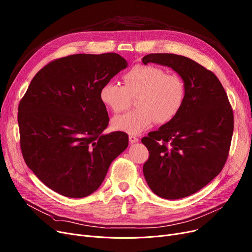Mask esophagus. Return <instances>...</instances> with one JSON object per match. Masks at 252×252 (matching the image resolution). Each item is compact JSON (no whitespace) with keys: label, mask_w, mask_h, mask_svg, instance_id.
<instances>
[{"label":"esophagus","mask_w":252,"mask_h":252,"mask_svg":"<svg viewBox=\"0 0 252 252\" xmlns=\"http://www.w3.org/2000/svg\"><path fill=\"white\" fill-rule=\"evenodd\" d=\"M128 140H129V142L133 144V143H137L138 141H139V139L136 137V136H133V135H130L129 137H128Z\"/></svg>","instance_id":"esophagus-1"}]
</instances>
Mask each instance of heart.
<instances>
[{
    "label": "heart",
    "instance_id": "1",
    "mask_svg": "<svg viewBox=\"0 0 252 252\" xmlns=\"http://www.w3.org/2000/svg\"><path fill=\"white\" fill-rule=\"evenodd\" d=\"M124 86L115 82L104 84L100 89V100L112 112L126 110L136 98V109L115 116L112 126L137 135L154 122L163 125L174 119L181 110L186 87L181 76L166 73L153 65H136L123 76Z\"/></svg>",
    "mask_w": 252,
    "mask_h": 252
}]
</instances>
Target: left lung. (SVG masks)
I'll list each match as a JSON object with an SVG mask.
<instances>
[{
  "label": "left lung",
  "instance_id": "obj_1",
  "mask_svg": "<svg viewBox=\"0 0 252 252\" xmlns=\"http://www.w3.org/2000/svg\"><path fill=\"white\" fill-rule=\"evenodd\" d=\"M142 61L174 69L186 87L177 116L142 139L150 154L143 165L148 186L164 199H180L220 173L231 146L233 110L216 74L194 60L156 53Z\"/></svg>",
  "mask_w": 252,
  "mask_h": 252
}]
</instances>
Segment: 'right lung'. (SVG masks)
I'll return each mask as SVG.
<instances>
[{
	"mask_svg": "<svg viewBox=\"0 0 252 252\" xmlns=\"http://www.w3.org/2000/svg\"><path fill=\"white\" fill-rule=\"evenodd\" d=\"M127 62L116 53L75 54L39 70L18 106L25 163L47 187L63 196L95 192L111 162L124 152V131L103 134L109 117L100 89Z\"/></svg>",
	"mask_w": 252,
	"mask_h": 252,
	"instance_id": "right-lung-1",
	"label": "right lung"
}]
</instances>
